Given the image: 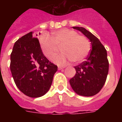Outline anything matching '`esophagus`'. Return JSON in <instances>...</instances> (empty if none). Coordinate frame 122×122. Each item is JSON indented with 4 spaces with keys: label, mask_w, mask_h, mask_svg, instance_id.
<instances>
[{
    "label": "esophagus",
    "mask_w": 122,
    "mask_h": 122,
    "mask_svg": "<svg viewBox=\"0 0 122 122\" xmlns=\"http://www.w3.org/2000/svg\"><path fill=\"white\" fill-rule=\"evenodd\" d=\"M65 67V66H58V69H59V70H62V69L64 68Z\"/></svg>",
    "instance_id": "esophagus-1"
}]
</instances>
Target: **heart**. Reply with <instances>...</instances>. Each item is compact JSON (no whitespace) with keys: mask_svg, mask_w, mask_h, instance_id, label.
I'll return each instance as SVG.
<instances>
[{"mask_svg":"<svg viewBox=\"0 0 122 122\" xmlns=\"http://www.w3.org/2000/svg\"><path fill=\"white\" fill-rule=\"evenodd\" d=\"M39 42L43 53L49 59L53 57L60 46L62 53L53 59V62L60 65L71 60L76 63L81 62L89 55L91 47L86 36L78 35L76 31L69 29L56 31L52 37L48 33H42Z\"/></svg>","mask_w":122,"mask_h":122,"instance_id":"obj_1","label":"heart"}]
</instances>
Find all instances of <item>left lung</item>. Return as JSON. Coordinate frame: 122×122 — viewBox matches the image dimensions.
Here are the masks:
<instances>
[{
	"label": "left lung",
	"mask_w": 122,
	"mask_h": 122,
	"mask_svg": "<svg viewBox=\"0 0 122 122\" xmlns=\"http://www.w3.org/2000/svg\"><path fill=\"white\" fill-rule=\"evenodd\" d=\"M87 36L92 44V48L86 60L74 66L76 74L70 83L77 94L92 97L97 94L103 88L109 71L107 51L100 41L91 32L81 27H73Z\"/></svg>",
	"instance_id": "obj_1"
}]
</instances>
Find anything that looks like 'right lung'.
Listing matches in <instances>:
<instances>
[{"instance_id":"obj_1","label":"right lung","mask_w":122,"mask_h":122,"mask_svg":"<svg viewBox=\"0 0 122 122\" xmlns=\"http://www.w3.org/2000/svg\"><path fill=\"white\" fill-rule=\"evenodd\" d=\"M10 60L14 81L24 94L38 98L49 90L57 66L44 56L39 40L34 37L33 32L27 33L15 42Z\"/></svg>"}]
</instances>
